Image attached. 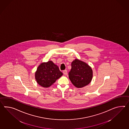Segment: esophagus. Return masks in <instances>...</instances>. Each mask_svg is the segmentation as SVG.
Masks as SVG:
<instances>
[{
  "mask_svg": "<svg viewBox=\"0 0 129 129\" xmlns=\"http://www.w3.org/2000/svg\"><path fill=\"white\" fill-rule=\"evenodd\" d=\"M63 73L64 75H66L67 74V71L66 70H64L63 71Z\"/></svg>",
  "mask_w": 129,
  "mask_h": 129,
  "instance_id": "obj_1",
  "label": "esophagus"
}]
</instances>
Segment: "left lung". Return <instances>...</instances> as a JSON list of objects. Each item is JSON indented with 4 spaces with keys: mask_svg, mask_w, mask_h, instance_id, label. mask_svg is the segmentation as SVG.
Returning <instances> with one entry per match:
<instances>
[{
    "mask_svg": "<svg viewBox=\"0 0 129 129\" xmlns=\"http://www.w3.org/2000/svg\"><path fill=\"white\" fill-rule=\"evenodd\" d=\"M69 77L73 84L77 88L88 85L93 78V70L87 63L77 59L71 63Z\"/></svg>",
    "mask_w": 129,
    "mask_h": 129,
    "instance_id": "left-lung-1",
    "label": "left lung"
}]
</instances>
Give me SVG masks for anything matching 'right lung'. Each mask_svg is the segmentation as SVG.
<instances>
[{"label": "right lung", "instance_id": "right-lung-1", "mask_svg": "<svg viewBox=\"0 0 129 129\" xmlns=\"http://www.w3.org/2000/svg\"><path fill=\"white\" fill-rule=\"evenodd\" d=\"M62 75L58 66L49 60L38 66L35 73V78L38 84L41 87L48 88Z\"/></svg>", "mask_w": 129, "mask_h": 129}]
</instances>
